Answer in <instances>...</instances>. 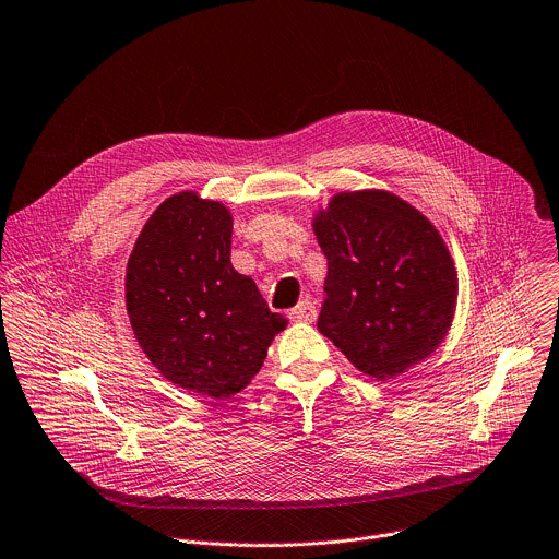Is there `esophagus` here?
<instances>
[{
  "mask_svg": "<svg viewBox=\"0 0 559 559\" xmlns=\"http://www.w3.org/2000/svg\"><path fill=\"white\" fill-rule=\"evenodd\" d=\"M316 316H318V311H316V307H313L309 300L298 302V305L289 311V320H294V322H313Z\"/></svg>",
  "mask_w": 559,
  "mask_h": 559,
  "instance_id": "esophagus-1",
  "label": "esophagus"
}]
</instances>
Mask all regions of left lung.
Masks as SVG:
<instances>
[{
	"mask_svg": "<svg viewBox=\"0 0 559 559\" xmlns=\"http://www.w3.org/2000/svg\"><path fill=\"white\" fill-rule=\"evenodd\" d=\"M329 261L318 331L379 381L403 374L447 337L457 272L436 226L390 191L337 193L313 219Z\"/></svg>",
	"mask_w": 559,
	"mask_h": 559,
	"instance_id": "8db88e82",
	"label": "left lung"
}]
</instances>
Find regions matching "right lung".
<instances>
[{"label":"right lung","instance_id":"1","mask_svg":"<svg viewBox=\"0 0 559 559\" xmlns=\"http://www.w3.org/2000/svg\"><path fill=\"white\" fill-rule=\"evenodd\" d=\"M233 217L195 191L167 198L126 267V309L147 359L174 385L228 399L261 370L287 326L230 263Z\"/></svg>","mask_w":559,"mask_h":559}]
</instances>
